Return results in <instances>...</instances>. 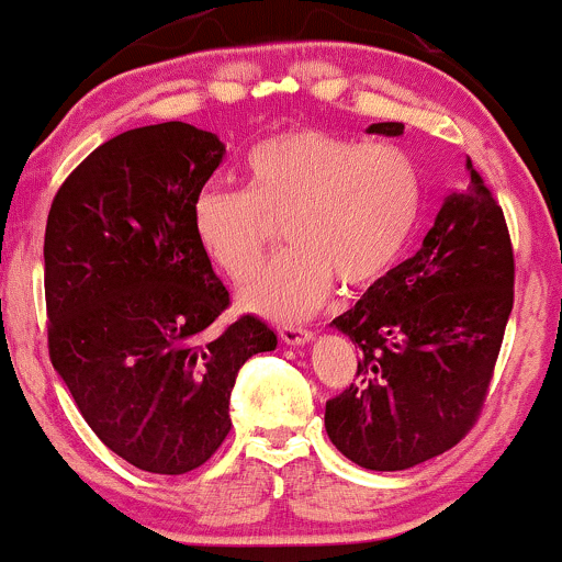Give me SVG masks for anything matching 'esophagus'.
Wrapping results in <instances>:
<instances>
[{
    "mask_svg": "<svg viewBox=\"0 0 562 562\" xmlns=\"http://www.w3.org/2000/svg\"><path fill=\"white\" fill-rule=\"evenodd\" d=\"M277 334H280V339L291 347H301L312 339V330H306L301 326H280L277 328Z\"/></svg>",
    "mask_w": 562,
    "mask_h": 562,
    "instance_id": "1",
    "label": "esophagus"
}]
</instances>
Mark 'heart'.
I'll return each mask as SVG.
<instances>
[{
    "instance_id": "1",
    "label": "heart",
    "mask_w": 562,
    "mask_h": 562,
    "mask_svg": "<svg viewBox=\"0 0 562 562\" xmlns=\"http://www.w3.org/2000/svg\"><path fill=\"white\" fill-rule=\"evenodd\" d=\"M247 188H202L193 232L228 277L250 274L285 226L291 250L241 285L247 312L312 315L334 293L363 291L393 269L420 215V175L393 145L299 128L247 156Z\"/></svg>"
}]
</instances>
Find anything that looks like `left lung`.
Listing matches in <instances>:
<instances>
[{"label":"left lung","mask_w":562,"mask_h":562,"mask_svg":"<svg viewBox=\"0 0 562 562\" xmlns=\"http://www.w3.org/2000/svg\"><path fill=\"white\" fill-rule=\"evenodd\" d=\"M366 132L401 137L404 123ZM465 169L420 250L334 321L360 358L358 382L326 404V430L360 469L425 463L482 412L515 304V252L504 210L471 161Z\"/></svg>","instance_id":"left-lung-1"}]
</instances>
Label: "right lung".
<instances>
[{
    "mask_svg": "<svg viewBox=\"0 0 562 562\" xmlns=\"http://www.w3.org/2000/svg\"><path fill=\"white\" fill-rule=\"evenodd\" d=\"M223 156L217 134L191 123L132 128L64 180L47 215L53 369L93 434L150 474L215 454L241 363L277 347L252 315L212 328L228 291L193 232V202Z\"/></svg>",
    "mask_w": 562,
    "mask_h": 562,
    "instance_id": "right-lung-1",
    "label": "right lung"
}]
</instances>
